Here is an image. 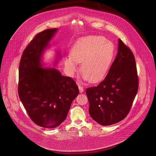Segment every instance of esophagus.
I'll return each mask as SVG.
<instances>
[{"label":"esophagus","mask_w":156,"mask_h":156,"mask_svg":"<svg viewBox=\"0 0 156 156\" xmlns=\"http://www.w3.org/2000/svg\"><path fill=\"white\" fill-rule=\"evenodd\" d=\"M78 88H79V90H80V92L81 93L84 91V88L83 87V86H81V85H78Z\"/></svg>","instance_id":"1"}]
</instances>
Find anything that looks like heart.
<instances>
[{
  "mask_svg": "<svg viewBox=\"0 0 156 156\" xmlns=\"http://www.w3.org/2000/svg\"><path fill=\"white\" fill-rule=\"evenodd\" d=\"M114 55V48L109 41L100 36H89L78 40L71 51V56L65 58V69L70 76L78 72L77 63H81V71L90 82L102 80L107 75Z\"/></svg>",
  "mask_w": 156,
  "mask_h": 156,
  "instance_id": "obj_1",
  "label": "heart"
}]
</instances>
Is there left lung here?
<instances>
[{"instance_id": "left-lung-1", "label": "left lung", "mask_w": 156, "mask_h": 156, "mask_svg": "<svg viewBox=\"0 0 156 156\" xmlns=\"http://www.w3.org/2000/svg\"><path fill=\"white\" fill-rule=\"evenodd\" d=\"M138 85L135 56L119 39L117 55L105 79L96 86L86 89L92 119L104 126L123 120L131 109Z\"/></svg>"}]
</instances>
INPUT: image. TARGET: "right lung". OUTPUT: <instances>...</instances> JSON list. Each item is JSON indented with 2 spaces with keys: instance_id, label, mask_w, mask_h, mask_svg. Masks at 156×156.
<instances>
[{
  "instance_id": "1",
  "label": "right lung",
  "mask_w": 156,
  "mask_h": 156,
  "mask_svg": "<svg viewBox=\"0 0 156 156\" xmlns=\"http://www.w3.org/2000/svg\"><path fill=\"white\" fill-rule=\"evenodd\" d=\"M57 30L37 33L23 51L19 65V98L32 121L47 128L57 127L65 120L79 94L71 77L62 75L54 68L41 67L42 52Z\"/></svg>"
}]
</instances>
